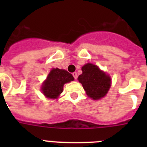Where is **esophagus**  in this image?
Instances as JSON below:
<instances>
[{
  "mask_svg": "<svg viewBox=\"0 0 147 147\" xmlns=\"http://www.w3.org/2000/svg\"><path fill=\"white\" fill-rule=\"evenodd\" d=\"M72 75H73V76H74V77L75 80H76V79H77V74H76V72L73 73Z\"/></svg>",
  "mask_w": 147,
  "mask_h": 147,
  "instance_id": "1",
  "label": "esophagus"
}]
</instances>
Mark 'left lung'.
I'll return each instance as SVG.
<instances>
[{"instance_id": "left-lung-1", "label": "left lung", "mask_w": 147, "mask_h": 147, "mask_svg": "<svg viewBox=\"0 0 147 147\" xmlns=\"http://www.w3.org/2000/svg\"><path fill=\"white\" fill-rule=\"evenodd\" d=\"M82 74L78 80L82 85L88 96L94 100L99 99L107 94L110 88V77L102 71L97 65L88 63L82 67Z\"/></svg>"}]
</instances>
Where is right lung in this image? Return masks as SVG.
<instances>
[{
    "label": "right lung",
    "instance_id": "add662e5",
    "mask_svg": "<svg viewBox=\"0 0 147 147\" xmlns=\"http://www.w3.org/2000/svg\"><path fill=\"white\" fill-rule=\"evenodd\" d=\"M74 80L71 74L65 70L53 68L42 85V91L49 98H57L63 90L65 83Z\"/></svg>",
    "mask_w": 147,
    "mask_h": 147
}]
</instances>
